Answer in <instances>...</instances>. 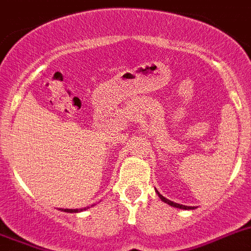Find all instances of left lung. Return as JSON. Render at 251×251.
<instances>
[{
  "mask_svg": "<svg viewBox=\"0 0 251 251\" xmlns=\"http://www.w3.org/2000/svg\"><path fill=\"white\" fill-rule=\"evenodd\" d=\"M156 193H157L158 197H160V199H161L162 202L168 203V204L173 205V207H175V208H180V209H194V208H196V207H190V205H183V204H179V203L171 202V201H169V199L165 198L164 196H161V194H160V193H158L157 190H156Z\"/></svg>",
  "mask_w": 251,
  "mask_h": 251,
  "instance_id": "1",
  "label": "left lung"
}]
</instances>
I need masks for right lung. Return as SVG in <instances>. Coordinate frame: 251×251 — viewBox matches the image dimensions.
<instances>
[{"instance_id":"right-lung-1","label":"right lung","mask_w":251,"mask_h":251,"mask_svg":"<svg viewBox=\"0 0 251 251\" xmlns=\"http://www.w3.org/2000/svg\"><path fill=\"white\" fill-rule=\"evenodd\" d=\"M86 208H81V209H62L64 212H68V213H76V212H81V211H85Z\"/></svg>"}]
</instances>
